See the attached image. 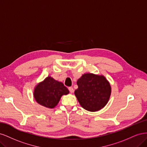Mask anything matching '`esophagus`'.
Segmentation results:
<instances>
[{"mask_svg": "<svg viewBox=\"0 0 147 147\" xmlns=\"http://www.w3.org/2000/svg\"><path fill=\"white\" fill-rule=\"evenodd\" d=\"M69 91H70L71 93L74 92V88H73L72 87H69Z\"/></svg>", "mask_w": 147, "mask_h": 147, "instance_id": "obj_1", "label": "esophagus"}]
</instances>
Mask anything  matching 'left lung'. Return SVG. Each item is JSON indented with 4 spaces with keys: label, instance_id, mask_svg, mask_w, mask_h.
<instances>
[{
    "label": "left lung",
    "instance_id": "obj_1",
    "mask_svg": "<svg viewBox=\"0 0 147 147\" xmlns=\"http://www.w3.org/2000/svg\"><path fill=\"white\" fill-rule=\"evenodd\" d=\"M75 95L83 109L96 112L107 104L111 94L109 82L102 75L86 74L78 80Z\"/></svg>",
    "mask_w": 147,
    "mask_h": 147
}]
</instances>
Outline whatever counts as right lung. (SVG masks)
Here are the masks:
<instances>
[{"label": "right lung", "mask_w": 147, "mask_h": 147, "mask_svg": "<svg viewBox=\"0 0 147 147\" xmlns=\"http://www.w3.org/2000/svg\"><path fill=\"white\" fill-rule=\"evenodd\" d=\"M69 92L68 89L63 83L48 77L35 88L34 96L37 103L53 109L58 104L61 96L67 94Z\"/></svg>", "instance_id": "1"}]
</instances>
